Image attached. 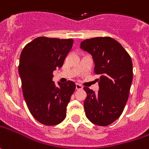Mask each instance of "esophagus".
<instances>
[{"label": "esophagus", "mask_w": 149, "mask_h": 149, "mask_svg": "<svg viewBox=\"0 0 149 149\" xmlns=\"http://www.w3.org/2000/svg\"><path fill=\"white\" fill-rule=\"evenodd\" d=\"M83 87H82V86L80 84H76V89L77 90H81Z\"/></svg>", "instance_id": "34e87169"}]
</instances>
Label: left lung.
I'll list each match as a JSON object with an SVG mask.
<instances>
[{
	"label": "left lung",
	"instance_id": "obj_1",
	"mask_svg": "<svg viewBox=\"0 0 149 149\" xmlns=\"http://www.w3.org/2000/svg\"><path fill=\"white\" fill-rule=\"evenodd\" d=\"M81 49L88 52L95 63L94 73L99 91L84 87L86 98L84 109L94 125L106 126L121 116L129 98L133 80V64L130 54L118 41L110 37L83 40Z\"/></svg>",
	"mask_w": 149,
	"mask_h": 149
}]
</instances>
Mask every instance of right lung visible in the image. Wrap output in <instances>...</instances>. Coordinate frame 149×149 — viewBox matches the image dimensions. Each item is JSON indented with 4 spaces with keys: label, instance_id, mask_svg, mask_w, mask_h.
I'll return each mask as SVG.
<instances>
[{
    "label": "right lung",
    "instance_id": "add662e5",
    "mask_svg": "<svg viewBox=\"0 0 149 149\" xmlns=\"http://www.w3.org/2000/svg\"><path fill=\"white\" fill-rule=\"evenodd\" d=\"M72 44V39L38 37L20 54L19 73L24 100L33 118L44 125H58L66 118L76 85L68 81L57 86L53 72L63 66Z\"/></svg>",
    "mask_w": 149,
    "mask_h": 149
}]
</instances>
